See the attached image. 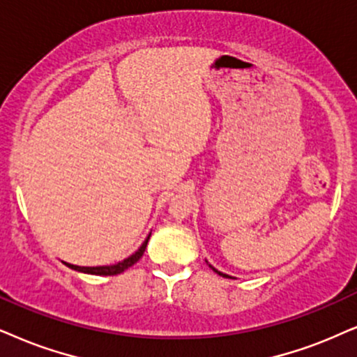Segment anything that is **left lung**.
<instances>
[{
    "mask_svg": "<svg viewBox=\"0 0 357 357\" xmlns=\"http://www.w3.org/2000/svg\"><path fill=\"white\" fill-rule=\"evenodd\" d=\"M207 261V260H206ZM207 265H209V267L212 268V270H214V272L215 273H218V275H220V277H225V278H232V277H229V275H225V273H222V272H219V270L218 268H214V267H212V265L209 264V261H207Z\"/></svg>",
    "mask_w": 357,
    "mask_h": 357,
    "instance_id": "left-lung-1",
    "label": "left lung"
}]
</instances>
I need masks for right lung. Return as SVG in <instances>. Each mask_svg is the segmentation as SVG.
Wrapping results in <instances>:
<instances>
[{"label": "right lung", "instance_id": "right-lung-1", "mask_svg": "<svg viewBox=\"0 0 357 357\" xmlns=\"http://www.w3.org/2000/svg\"><path fill=\"white\" fill-rule=\"evenodd\" d=\"M150 236L151 234H148V237L145 238V242L142 243V247L128 257V259L119 261V264L115 265H102V267H79V265H72V264H64L67 267L72 268V270H77V272H82V273H90V275H102V277H108V275H119V273H123L126 268H130L132 265L137 264V261L142 259V255L145 254V249L148 245V241H150Z\"/></svg>", "mask_w": 357, "mask_h": 357}]
</instances>
